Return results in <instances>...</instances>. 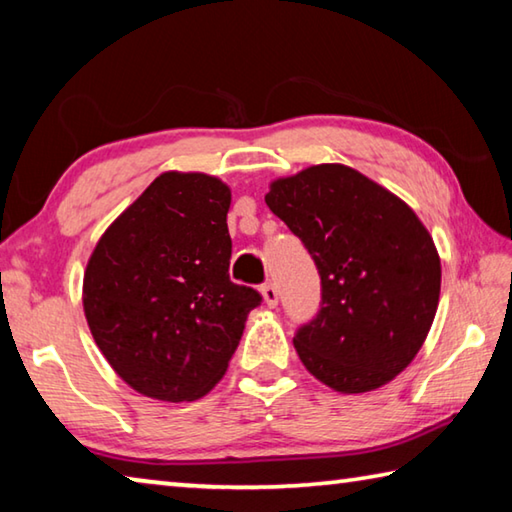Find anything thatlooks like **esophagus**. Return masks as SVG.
Returning <instances> with one entry per match:
<instances>
[{
  "label": "esophagus",
  "instance_id": "obj_1",
  "mask_svg": "<svg viewBox=\"0 0 512 512\" xmlns=\"http://www.w3.org/2000/svg\"><path fill=\"white\" fill-rule=\"evenodd\" d=\"M262 296H264V302L268 307H277V300H280V293H277V289H275V284H271V282H266L264 287H262Z\"/></svg>",
  "mask_w": 512,
  "mask_h": 512
}]
</instances>
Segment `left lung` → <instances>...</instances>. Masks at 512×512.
<instances>
[{"label":"left lung","mask_w":512,"mask_h":512,"mask_svg":"<svg viewBox=\"0 0 512 512\" xmlns=\"http://www.w3.org/2000/svg\"><path fill=\"white\" fill-rule=\"evenodd\" d=\"M266 205L289 225L320 275V309L293 345L316 379L368 393L409 366L440 296V257L409 205L343 164L271 183Z\"/></svg>","instance_id":"1"}]
</instances>
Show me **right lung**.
Segmentation results:
<instances>
[{
	"label": "right lung",
	"mask_w": 512,
	"mask_h": 512,
	"mask_svg": "<svg viewBox=\"0 0 512 512\" xmlns=\"http://www.w3.org/2000/svg\"><path fill=\"white\" fill-rule=\"evenodd\" d=\"M230 189L167 171L103 232L83 309L99 350L137 393L192 402L223 377L262 296L230 280Z\"/></svg>",
	"instance_id": "1"
}]
</instances>
